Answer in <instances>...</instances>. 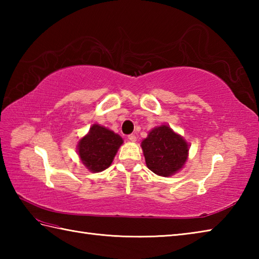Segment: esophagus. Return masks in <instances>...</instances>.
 <instances>
[{
  "label": "esophagus",
  "instance_id": "obj_1",
  "mask_svg": "<svg viewBox=\"0 0 259 259\" xmlns=\"http://www.w3.org/2000/svg\"><path fill=\"white\" fill-rule=\"evenodd\" d=\"M128 140L135 142V141L137 140V137H136L135 135H129V136H128Z\"/></svg>",
  "mask_w": 259,
  "mask_h": 259
}]
</instances>
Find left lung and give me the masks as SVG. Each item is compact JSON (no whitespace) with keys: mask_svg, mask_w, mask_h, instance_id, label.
<instances>
[{"mask_svg":"<svg viewBox=\"0 0 259 259\" xmlns=\"http://www.w3.org/2000/svg\"><path fill=\"white\" fill-rule=\"evenodd\" d=\"M141 148L147 167L162 177L178 172L187 161L189 151V146L183 137L166 124L153 128L142 140Z\"/></svg>","mask_w":259,"mask_h":259,"instance_id":"left-lung-1","label":"left lung"}]
</instances>
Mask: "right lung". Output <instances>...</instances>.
<instances>
[{"label": "right lung", "instance_id": "add662e5", "mask_svg": "<svg viewBox=\"0 0 259 259\" xmlns=\"http://www.w3.org/2000/svg\"><path fill=\"white\" fill-rule=\"evenodd\" d=\"M123 144L121 137L100 124H93L89 134L80 139L78 153L82 163L92 172H100L112 163L119 147Z\"/></svg>", "mask_w": 259, "mask_h": 259}]
</instances>
